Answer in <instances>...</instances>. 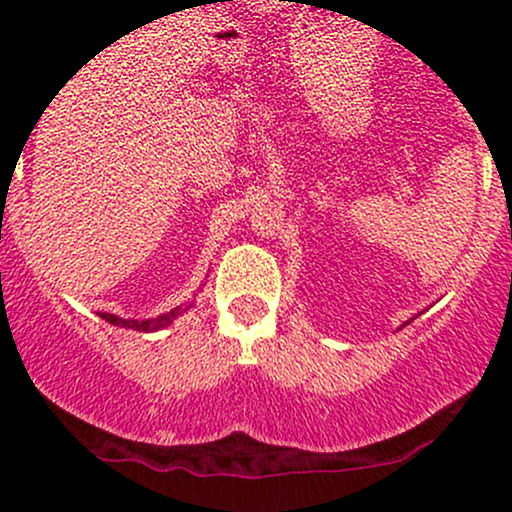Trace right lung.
<instances>
[{
	"label": "right lung",
	"instance_id": "right-lung-1",
	"mask_svg": "<svg viewBox=\"0 0 512 512\" xmlns=\"http://www.w3.org/2000/svg\"><path fill=\"white\" fill-rule=\"evenodd\" d=\"M192 308V303L187 305H178V308H173L170 313H163L158 317H151V320H125V317H117V315H110V313H103L101 317L105 322H110V325H117V327H127V330H137V332H158L163 330V327H168L170 322L175 320V317L187 313V310Z\"/></svg>",
	"mask_w": 512,
	"mask_h": 512
}]
</instances>
